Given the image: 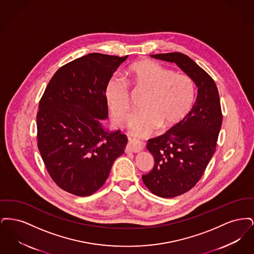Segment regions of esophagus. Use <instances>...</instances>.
<instances>
[{
    "mask_svg": "<svg viewBox=\"0 0 254 254\" xmlns=\"http://www.w3.org/2000/svg\"><path fill=\"white\" fill-rule=\"evenodd\" d=\"M143 149V146L141 144H139L138 142L134 141V140H130L127 144V150L129 151V152H134V153H137V152H140L141 150Z\"/></svg>",
    "mask_w": 254,
    "mask_h": 254,
    "instance_id": "34e87169",
    "label": "esophagus"
}]
</instances>
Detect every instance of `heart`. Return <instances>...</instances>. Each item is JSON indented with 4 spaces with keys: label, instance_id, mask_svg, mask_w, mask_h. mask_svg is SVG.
<instances>
[{
    "label": "heart",
    "instance_id": "heart-1",
    "mask_svg": "<svg viewBox=\"0 0 254 254\" xmlns=\"http://www.w3.org/2000/svg\"><path fill=\"white\" fill-rule=\"evenodd\" d=\"M126 76L136 87L149 92L144 111L132 115L128 122L129 132L135 138L151 136L159 127H174L193 107L196 87L187 74L175 73L154 61L142 60L132 64ZM104 97L113 121L122 124L130 110L127 86L118 78H110Z\"/></svg>",
    "mask_w": 254,
    "mask_h": 254
}]
</instances>
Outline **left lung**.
<instances>
[{"instance_id": "obj_1", "label": "left lung", "mask_w": 254, "mask_h": 254, "mask_svg": "<svg viewBox=\"0 0 254 254\" xmlns=\"http://www.w3.org/2000/svg\"><path fill=\"white\" fill-rule=\"evenodd\" d=\"M150 56L176 64L198 88L189 114L146 144L155 164L142 176L143 182L152 193L172 198L189 191L200 180L215 152L223 116L215 82L192 59L180 52Z\"/></svg>"}]
</instances>
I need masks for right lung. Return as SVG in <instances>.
Here are the masks:
<instances>
[{"label": "right lung", "mask_w": 254, "mask_h": 254, "mask_svg": "<svg viewBox=\"0 0 254 254\" xmlns=\"http://www.w3.org/2000/svg\"><path fill=\"white\" fill-rule=\"evenodd\" d=\"M90 53L60 67L37 113L38 148L50 177L62 190L88 196L109 177L127 138L102 125L109 117L107 82L127 59Z\"/></svg>", "instance_id": "right-lung-1"}]
</instances>
